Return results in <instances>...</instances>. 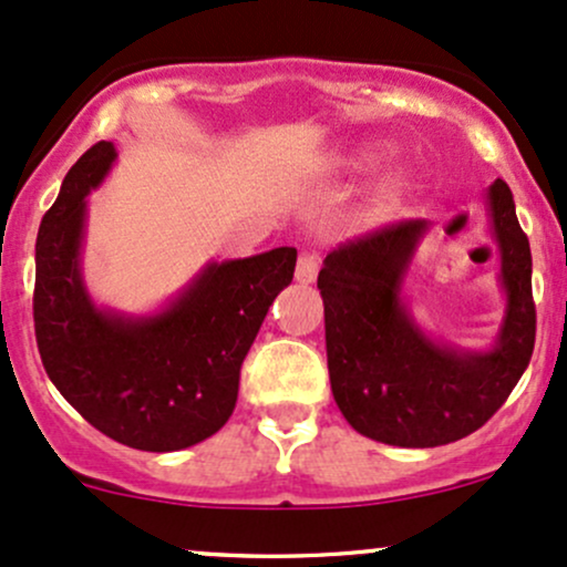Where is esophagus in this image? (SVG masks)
Masks as SVG:
<instances>
[{"label": "esophagus", "instance_id": "esophagus-1", "mask_svg": "<svg viewBox=\"0 0 567 567\" xmlns=\"http://www.w3.org/2000/svg\"><path fill=\"white\" fill-rule=\"evenodd\" d=\"M317 271H320V261H317V256H306L298 258V266H296V279L301 285H311L317 279Z\"/></svg>", "mask_w": 567, "mask_h": 567}]
</instances>
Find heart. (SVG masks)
I'll list each match as a JSON object with an SVG mask.
<instances>
[{
  "instance_id": "heart-1",
  "label": "heart",
  "mask_w": 567,
  "mask_h": 567,
  "mask_svg": "<svg viewBox=\"0 0 567 567\" xmlns=\"http://www.w3.org/2000/svg\"><path fill=\"white\" fill-rule=\"evenodd\" d=\"M386 154L389 146L383 141H357L343 148L336 162L343 171H365V167L381 162ZM408 186L410 175L405 167L400 165L386 167V171L375 175V181L365 192V199L357 207V226H362V229H375V226H383L386 220H392L396 216V210L402 207Z\"/></svg>"
}]
</instances>
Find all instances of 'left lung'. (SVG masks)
<instances>
[{
    "label": "left lung",
    "mask_w": 567,
    "mask_h": 567,
    "mask_svg": "<svg viewBox=\"0 0 567 567\" xmlns=\"http://www.w3.org/2000/svg\"><path fill=\"white\" fill-rule=\"evenodd\" d=\"M504 292L496 341L461 349L415 320L405 282L426 220H405L338 247L317 277L336 405L365 437L396 447H437L477 432L523 379L536 343L530 245L509 186L485 192Z\"/></svg>",
    "instance_id": "left-lung-1"
}]
</instances>
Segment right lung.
Returning <instances> with one entry per match:
<instances>
[{
  "mask_svg": "<svg viewBox=\"0 0 567 567\" xmlns=\"http://www.w3.org/2000/svg\"><path fill=\"white\" fill-rule=\"evenodd\" d=\"M116 162L95 143L63 178L37 234L34 330L50 381L97 432L135 451L171 453L229 421L239 368L275 298L292 282L296 247L207 261L146 315L97 303L82 271L87 197Z\"/></svg>",
  "mask_w": 567,
  "mask_h": 567,
  "instance_id": "1",
  "label": "right lung"
}]
</instances>
